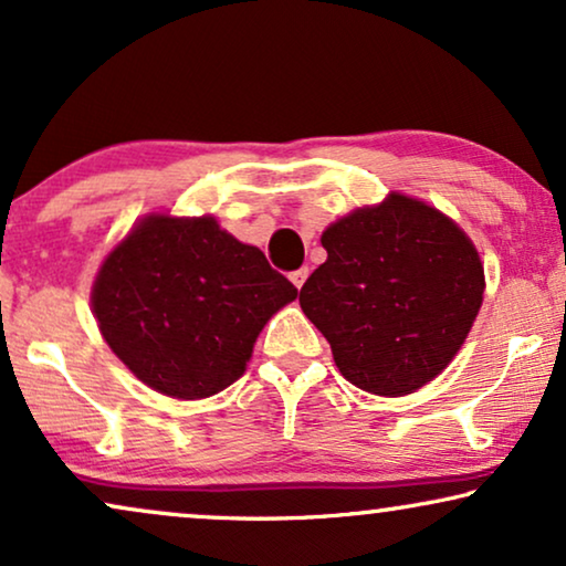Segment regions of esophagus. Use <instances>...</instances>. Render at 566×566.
<instances>
[{
  "label": "esophagus",
  "mask_w": 566,
  "mask_h": 566,
  "mask_svg": "<svg viewBox=\"0 0 566 566\" xmlns=\"http://www.w3.org/2000/svg\"><path fill=\"white\" fill-rule=\"evenodd\" d=\"M291 277V283L296 285V289L301 291V285L306 283V277H308V268H298V270H293V273L289 275Z\"/></svg>",
  "instance_id": "1"
}]
</instances>
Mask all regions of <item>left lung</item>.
<instances>
[{
    "label": "left lung",
    "mask_w": 566,
    "mask_h": 566,
    "mask_svg": "<svg viewBox=\"0 0 566 566\" xmlns=\"http://www.w3.org/2000/svg\"><path fill=\"white\" fill-rule=\"evenodd\" d=\"M327 262L298 304L327 337L347 381L401 397L432 381L467 339L484 293L471 239L436 208L399 192L322 234Z\"/></svg>",
    "instance_id": "obj_1"
}]
</instances>
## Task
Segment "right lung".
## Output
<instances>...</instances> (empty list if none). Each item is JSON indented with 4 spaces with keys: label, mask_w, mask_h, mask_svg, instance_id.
Returning <instances> with one entry per match:
<instances>
[{
    "label": "right lung",
    "mask_w": 566,
    "mask_h": 566,
    "mask_svg": "<svg viewBox=\"0 0 566 566\" xmlns=\"http://www.w3.org/2000/svg\"><path fill=\"white\" fill-rule=\"evenodd\" d=\"M296 296L258 247L237 242L211 216H149L107 254L92 312L146 386L203 399L244 374L260 329Z\"/></svg>",
    "instance_id": "1"
}]
</instances>
